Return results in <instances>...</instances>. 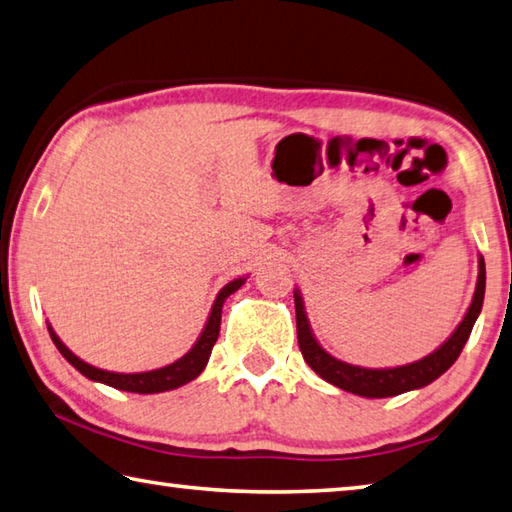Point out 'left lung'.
I'll return each mask as SVG.
<instances>
[{
  "instance_id": "8db88e82",
  "label": "left lung",
  "mask_w": 512,
  "mask_h": 512,
  "mask_svg": "<svg viewBox=\"0 0 512 512\" xmlns=\"http://www.w3.org/2000/svg\"><path fill=\"white\" fill-rule=\"evenodd\" d=\"M483 293H486V264H483V257H479V277H477L475 295H472L468 311L459 322V327L454 329L452 336L445 340L439 349H434L430 356L410 362V365L392 367V369H367V367H356V365H349V362L333 358L331 353H327L320 347V342L315 340L311 331L309 318H306L302 293L295 288L293 295H295L297 342H300V351L306 360V365H309L320 378L327 380V383L365 398L398 396V394L412 392V389H421L425 385H430L432 380L445 374V371L454 365V360L459 358L461 349L466 347L470 331L479 318L481 306H483Z\"/></svg>"
}]
</instances>
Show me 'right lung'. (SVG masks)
Here are the masks:
<instances>
[{
  "instance_id": "add662e5",
  "label": "right lung",
  "mask_w": 512,
  "mask_h": 512,
  "mask_svg": "<svg viewBox=\"0 0 512 512\" xmlns=\"http://www.w3.org/2000/svg\"><path fill=\"white\" fill-rule=\"evenodd\" d=\"M246 282V277H237V280L228 282L224 288H221L215 304H212L210 315L206 327H203L201 336L194 342L192 349L185 353L183 358L174 360L172 365H165L161 369H152V371H141V374H118V371H107V369H98L89 362L80 360L76 353H73L64 342L55 336V331L51 329V324H46L51 333L53 345L58 347V351L67 358L73 367H76L82 376H87L89 380H96V383L109 385L114 389H120V392H134V394H159V392H170V389L181 387L190 380L197 378L203 369H206L212 347L219 338V327H221V309H224L226 297L237 291V288Z\"/></svg>"
}]
</instances>
